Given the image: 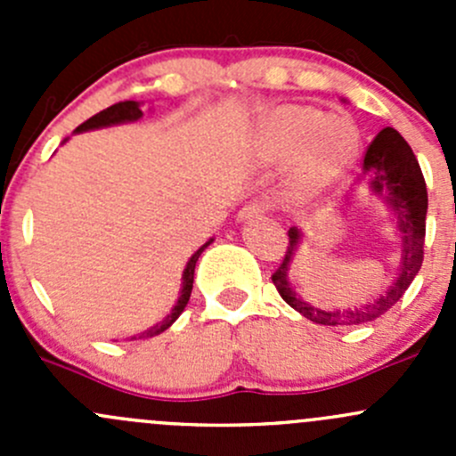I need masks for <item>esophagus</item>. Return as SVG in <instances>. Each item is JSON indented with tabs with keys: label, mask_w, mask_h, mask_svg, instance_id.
Here are the masks:
<instances>
[{
	"label": "esophagus",
	"mask_w": 456,
	"mask_h": 456,
	"mask_svg": "<svg viewBox=\"0 0 456 456\" xmlns=\"http://www.w3.org/2000/svg\"><path fill=\"white\" fill-rule=\"evenodd\" d=\"M269 209V205L262 200H251L247 202L245 207H242L240 211H238V220H249V218H257V216H262L265 211Z\"/></svg>",
	"instance_id": "34e87169"
}]
</instances>
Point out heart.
I'll return each instance as SVG.
<instances>
[{"label": "heart", "mask_w": 456, "mask_h": 456, "mask_svg": "<svg viewBox=\"0 0 456 456\" xmlns=\"http://www.w3.org/2000/svg\"><path fill=\"white\" fill-rule=\"evenodd\" d=\"M256 147L265 160L293 156L289 187L296 199L309 200L355 163L360 136L346 118L322 117L314 108L282 105L262 121Z\"/></svg>", "instance_id": "obj_1"}]
</instances>
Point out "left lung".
<instances>
[{
  "label": "left lung",
  "instance_id": "obj_1",
  "mask_svg": "<svg viewBox=\"0 0 456 456\" xmlns=\"http://www.w3.org/2000/svg\"><path fill=\"white\" fill-rule=\"evenodd\" d=\"M364 174L369 176L370 190L386 200L390 211L397 218V232L402 238V257H399V275L386 293H381L375 302H366L357 309H335L324 311L309 302L300 300L289 282V262L300 245V229H289V247L284 260L271 275L275 289L282 296L289 306L302 314L306 320L324 326H342V324H364V322L377 320L384 315L390 306L397 305L399 297L406 293L415 275L419 273L421 262H424V240H426V211H428V191L424 174L419 163L412 154L411 145L403 141L393 127H384L379 134L372 139L364 156Z\"/></svg>",
  "mask_w": 456,
  "mask_h": 456
}]
</instances>
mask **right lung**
I'll return each instance as SVG.
<instances>
[{
	"label": "right lung",
	"instance_id": "add662e5",
	"mask_svg": "<svg viewBox=\"0 0 456 456\" xmlns=\"http://www.w3.org/2000/svg\"><path fill=\"white\" fill-rule=\"evenodd\" d=\"M142 117V110H141V103L139 101H121V103H114L110 105V108L101 110L99 114H94L92 118H87L86 123H81L79 127H77V132H86V130H96V127H108V126H117V123H130V121H139ZM211 245L209 242H205V245L200 247L199 251H196L194 256L190 257V262H187L185 271H183V289H181V296H178V302L174 305L172 314L165 317L160 324L151 326L150 330H145V333L139 335V338H151V335H159L163 333L165 329H169V326L174 324V322L178 320V315L185 311L187 302H190V296H191V287H194V269H196V262H199V257L202 251L207 249V247ZM136 339V338H132Z\"/></svg>",
	"mask_w": 456,
	"mask_h": 456
}]
</instances>
